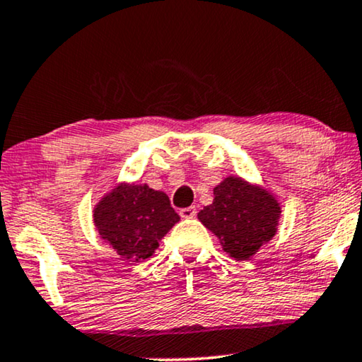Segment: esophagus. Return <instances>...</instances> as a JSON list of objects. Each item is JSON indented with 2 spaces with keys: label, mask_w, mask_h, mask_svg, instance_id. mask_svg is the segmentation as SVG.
<instances>
[{
  "label": "esophagus",
  "mask_w": 362,
  "mask_h": 362,
  "mask_svg": "<svg viewBox=\"0 0 362 362\" xmlns=\"http://www.w3.org/2000/svg\"><path fill=\"white\" fill-rule=\"evenodd\" d=\"M197 214L196 207L194 206H189V207H182V209H180V216L182 217V219H192Z\"/></svg>",
  "instance_id": "obj_1"
}]
</instances>
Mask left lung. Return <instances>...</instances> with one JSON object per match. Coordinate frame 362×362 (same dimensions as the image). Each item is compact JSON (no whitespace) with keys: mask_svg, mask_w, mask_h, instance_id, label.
<instances>
[{"mask_svg":"<svg viewBox=\"0 0 362 362\" xmlns=\"http://www.w3.org/2000/svg\"><path fill=\"white\" fill-rule=\"evenodd\" d=\"M280 206L275 197L240 177H226L214 187V201L197 217L219 237L235 260H249L276 232Z\"/></svg>","mask_w":362,"mask_h":362,"instance_id":"1","label":"left lung"}]
</instances>
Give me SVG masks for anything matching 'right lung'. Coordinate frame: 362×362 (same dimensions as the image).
Instances as JSON below:
<instances>
[{"label":"right lung","instance_id":"right-lung-1","mask_svg":"<svg viewBox=\"0 0 362 362\" xmlns=\"http://www.w3.org/2000/svg\"><path fill=\"white\" fill-rule=\"evenodd\" d=\"M180 216L165 192L146 185H122L98 202L93 211L98 234L118 255L132 262L146 260Z\"/></svg>","mask_w":362,"mask_h":362}]
</instances>
